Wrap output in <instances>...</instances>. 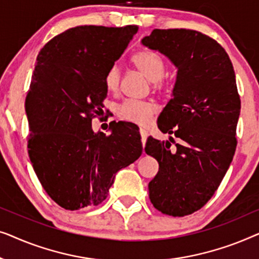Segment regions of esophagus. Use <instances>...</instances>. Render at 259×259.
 <instances>
[{"label":"esophagus","instance_id":"34e87169","mask_svg":"<svg viewBox=\"0 0 259 259\" xmlns=\"http://www.w3.org/2000/svg\"><path fill=\"white\" fill-rule=\"evenodd\" d=\"M139 132H140V136H141V141H143V145L145 146V144H146V138H147V131H146V128H143V127H140Z\"/></svg>","mask_w":259,"mask_h":259}]
</instances>
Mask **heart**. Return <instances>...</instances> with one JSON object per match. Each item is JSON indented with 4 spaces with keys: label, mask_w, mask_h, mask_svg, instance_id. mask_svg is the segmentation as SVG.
Instances as JSON below:
<instances>
[{
    "label": "heart",
    "mask_w": 259,
    "mask_h": 259,
    "mask_svg": "<svg viewBox=\"0 0 259 259\" xmlns=\"http://www.w3.org/2000/svg\"><path fill=\"white\" fill-rule=\"evenodd\" d=\"M131 61L136 68L151 80L152 87L155 91H161L166 86L164 77L165 61L158 53L151 51H140L133 54ZM104 83L111 93H116L121 83V70L118 63H112L105 72ZM158 111V106L152 100H134L127 99L118 107V115L125 121L146 125Z\"/></svg>",
    "instance_id": "b5f03b06"
}]
</instances>
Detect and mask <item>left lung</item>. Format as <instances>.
I'll use <instances>...</instances> for the list:
<instances>
[{"label":"left lung","mask_w":259,"mask_h":259,"mask_svg":"<svg viewBox=\"0 0 259 259\" xmlns=\"http://www.w3.org/2000/svg\"><path fill=\"white\" fill-rule=\"evenodd\" d=\"M143 45L178 68L158 127L179 141L148 137L145 152L159 162L148 184L151 203L162 213L184 217L211 199L235 155L240 112L235 70L225 49L197 30L154 29Z\"/></svg>","instance_id":"left-lung-1"}]
</instances>
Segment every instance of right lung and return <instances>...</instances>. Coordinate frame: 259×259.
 <instances>
[{"instance_id": "obj_1", "label": "right lung", "mask_w": 259, "mask_h": 259, "mask_svg": "<svg viewBox=\"0 0 259 259\" xmlns=\"http://www.w3.org/2000/svg\"><path fill=\"white\" fill-rule=\"evenodd\" d=\"M137 26H77L44 46L27 92L28 153L42 187L66 210L99 205L119 169L143 153L134 123L94 133L107 88L105 72L125 51Z\"/></svg>"}]
</instances>
